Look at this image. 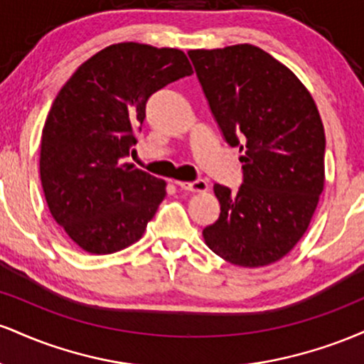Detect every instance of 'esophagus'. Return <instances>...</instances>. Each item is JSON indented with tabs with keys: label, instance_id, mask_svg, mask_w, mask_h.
I'll return each instance as SVG.
<instances>
[{
	"label": "esophagus",
	"instance_id": "esophagus-1",
	"mask_svg": "<svg viewBox=\"0 0 364 364\" xmlns=\"http://www.w3.org/2000/svg\"><path fill=\"white\" fill-rule=\"evenodd\" d=\"M178 186L185 191H191V193H202V191L208 190V183L205 179H196V181H178Z\"/></svg>",
	"mask_w": 364,
	"mask_h": 364
}]
</instances>
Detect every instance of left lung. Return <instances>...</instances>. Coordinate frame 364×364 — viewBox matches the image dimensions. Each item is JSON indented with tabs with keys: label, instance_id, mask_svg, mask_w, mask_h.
Returning a JSON list of instances; mask_svg holds the SVG:
<instances>
[{
	"label": "left lung",
	"instance_id": "obj_1",
	"mask_svg": "<svg viewBox=\"0 0 364 364\" xmlns=\"http://www.w3.org/2000/svg\"><path fill=\"white\" fill-rule=\"evenodd\" d=\"M188 56L225 141L243 152V185H214L220 215L203 240L232 265H270L301 240L323 191L318 107L303 82L257 46L191 49Z\"/></svg>",
	"mask_w": 364,
	"mask_h": 364
}]
</instances>
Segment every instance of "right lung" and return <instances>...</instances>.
Here are the masks:
<instances>
[{
  "mask_svg": "<svg viewBox=\"0 0 364 364\" xmlns=\"http://www.w3.org/2000/svg\"><path fill=\"white\" fill-rule=\"evenodd\" d=\"M193 73L174 48L119 43L82 63L41 136V183L53 219L83 252L109 255L144 236L166 181L124 162L154 92Z\"/></svg>",
  "mask_w": 364,
  "mask_h": 364,
  "instance_id": "obj_1",
  "label": "right lung"
}]
</instances>
